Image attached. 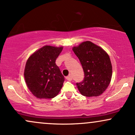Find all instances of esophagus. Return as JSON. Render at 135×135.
<instances>
[{
	"instance_id": "obj_1",
	"label": "esophagus",
	"mask_w": 135,
	"mask_h": 135,
	"mask_svg": "<svg viewBox=\"0 0 135 135\" xmlns=\"http://www.w3.org/2000/svg\"><path fill=\"white\" fill-rule=\"evenodd\" d=\"M66 79L67 80H69V81H71V80H72V76H71V75H69V76L66 77Z\"/></svg>"
}]
</instances>
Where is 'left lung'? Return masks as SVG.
Returning <instances> with one entry per match:
<instances>
[{"mask_svg":"<svg viewBox=\"0 0 135 135\" xmlns=\"http://www.w3.org/2000/svg\"><path fill=\"white\" fill-rule=\"evenodd\" d=\"M73 51L79 59L84 72V78L76 83L79 91L87 97L103 93L110 83L112 67L108 54L90 41L81 43Z\"/></svg>","mask_w":135,"mask_h":135,"instance_id":"obj_1","label":"left lung"}]
</instances>
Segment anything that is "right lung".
I'll list each match as a JSON object with an SVG mask.
<instances>
[{
    "mask_svg": "<svg viewBox=\"0 0 135 135\" xmlns=\"http://www.w3.org/2000/svg\"><path fill=\"white\" fill-rule=\"evenodd\" d=\"M63 47L45 46L28 59L24 76L28 88L38 98L50 99L61 90L64 76L56 64Z\"/></svg>",
    "mask_w": 135,
    "mask_h": 135,
    "instance_id": "1",
    "label": "right lung"
}]
</instances>
